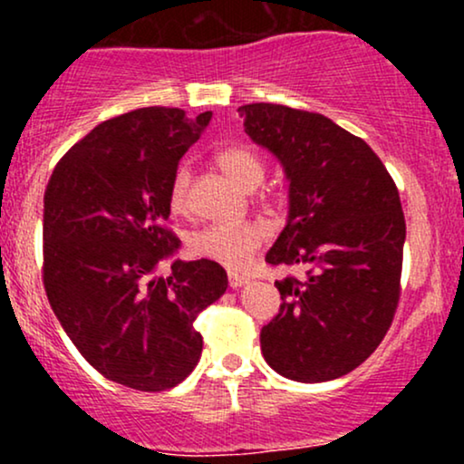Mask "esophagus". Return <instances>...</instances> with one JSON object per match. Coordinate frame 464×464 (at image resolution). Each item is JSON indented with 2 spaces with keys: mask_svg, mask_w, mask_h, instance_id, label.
Returning a JSON list of instances; mask_svg holds the SVG:
<instances>
[{
  "mask_svg": "<svg viewBox=\"0 0 464 464\" xmlns=\"http://www.w3.org/2000/svg\"><path fill=\"white\" fill-rule=\"evenodd\" d=\"M248 276L246 275H239V273H228V285L231 287H242L244 284H248Z\"/></svg>",
  "mask_w": 464,
  "mask_h": 464,
  "instance_id": "obj_1",
  "label": "esophagus"
}]
</instances>
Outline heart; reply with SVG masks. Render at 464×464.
I'll return each instance as SVG.
<instances>
[{"instance_id":"b5f03b06","label":"heart","mask_w":464,"mask_h":464,"mask_svg":"<svg viewBox=\"0 0 464 464\" xmlns=\"http://www.w3.org/2000/svg\"><path fill=\"white\" fill-rule=\"evenodd\" d=\"M216 163L228 179L236 180L239 188L253 189L262 183L266 165L257 152L246 146H227L216 154ZM189 183L191 169L188 163L179 165L169 183V207L177 214L188 211L189 205ZM270 236L264 222H239V225H209L196 231L189 237L191 255L200 259H209L225 268L239 270L255 257L266 237Z\"/></svg>"}]
</instances>
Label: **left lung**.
Instances as JSON below:
<instances>
[{
	"label": "left lung",
	"mask_w": 464,
	"mask_h": 464,
	"mask_svg": "<svg viewBox=\"0 0 464 464\" xmlns=\"http://www.w3.org/2000/svg\"><path fill=\"white\" fill-rule=\"evenodd\" d=\"M244 130L279 159L290 180L287 225L270 266H307L275 281L279 314L262 353L305 384L343 377L380 347L401 295L406 218L395 180L371 146L329 117L281 104H244Z\"/></svg>",
	"instance_id": "8db88e82"
}]
</instances>
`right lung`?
Instances as JSON below:
<instances>
[{"label": "right lung", "mask_w": 464, "mask_h": 464, "mask_svg": "<svg viewBox=\"0 0 464 464\" xmlns=\"http://www.w3.org/2000/svg\"><path fill=\"white\" fill-rule=\"evenodd\" d=\"M211 111L146 106L106 120L56 163L44 196V285L82 358L115 384L174 388L202 353L196 316L228 281L209 259L159 264L180 239L169 183Z\"/></svg>", "instance_id": "obj_1"}]
</instances>
